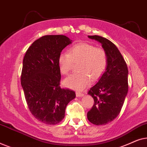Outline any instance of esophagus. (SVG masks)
I'll list each match as a JSON object with an SVG mask.
<instances>
[{"instance_id": "esophagus-1", "label": "esophagus", "mask_w": 147, "mask_h": 147, "mask_svg": "<svg viewBox=\"0 0 147 147\" xmlns=\"http://www.w3.org/2000/svg\"><path fill=\"white\" fill-rule=\"evenodd\" d=\"M76 96L77 97H82V96H84V94L83 93H81V92H76Z\"/></svg>"}]
</instances>
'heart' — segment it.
<instances>
[{
	"label": "heart",
	"mask_w": 147,
	"mask_h": 147,
	"mask_svg": "<svg viewBox=\"0 0 147 147\" xmlns=\"http://www.w3.org/2000/svg\"><path fill=\"white\" fill-rule=\"evenodd\" d=\"M78 65V72L74 73L63 81L67 87L76 90H83L92 80L101 77L108 65V56L102 48L86 43L74 45L69 53L63 52L58 57V65L61 73L67 75Z\"/></svg>",
	"instance_id": "1"
}]
</instances>
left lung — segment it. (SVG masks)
<instances>
[{"mask_svg": "<svg viewBox=\"0 0 147 147\" xmlns=\"http://www.w3.org/2000/svg\"><path fill=\"white\" fill-rule=\"evenodd\" d=\"M102 44L108 56L106 71L88 94L94 104L87 117L95 125H104L117 117L128 93V67L122 54L114 44L98 35L88 36Z\"/></svg>", "mask_w": 147, "mask_h": 147, "instance_id": "obj_1", "label": "left lung"}]
</instances>
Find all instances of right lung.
Returning a JSON list of instances; mask_svg holds the SVG:
<instances>
[{"label": "right lung", "instance_id": "obj_1", "mask_svg": "<svg viewBox=\"0 0 147 147\" xmlns=\"http://www.w3.org/2000/svg\"><path fill=\"white\" fill-rule=\"evenodd\" d=\"M71 43L65 35H45L33 42L23 58L21 76L28 108L34 117L55 125L65 117L67 104L76 93L60 87L61 73L58 57Z\"/></svg>", "mask_w": 147, "mask_h": 147}]
</instances>
